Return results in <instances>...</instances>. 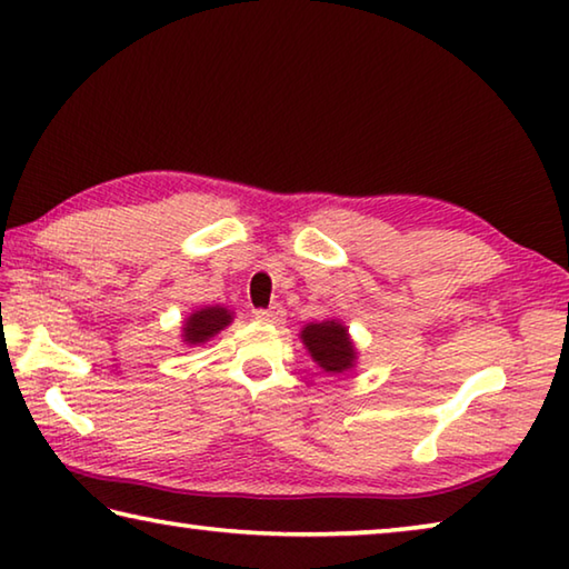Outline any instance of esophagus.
<instances>
[{"instance_id":"esophagus-1","label":"esophagus","mask_w":569,"mask_h":569,"mask_svg":"<svg viewBox=\"0 0 569 569\" xmlns=\"http://www.w3.org/2000/svg\"><path fill=\"white\" fill-rule=\"evenodd\" d=\"M254 320L257 322H264V325H279L284 320V307H269V310H257L254 312Z\"/></svg>"}]
</instances>
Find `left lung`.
<instances>
[{
  "label": "left lung",
  "mask_w": 569,
  "mask_h": 569,
  "mask_svg": "<svg viewBox=\"0 0 569 569\" xmlns=\"http://www.w3.org/2000/svg\"><path fill=\"white\" fill-rule=\"evenodd\" d=\"M300 340L312 360L330 375L350 372L357 367V347L340 320H322L302 327Z\"/></svg>",
  "instance_id": "obj_1"
}]
</instances>
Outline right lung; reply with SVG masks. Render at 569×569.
I'll list each match as a JSON object with an SVG mask.
<instances>
[{"label": "right lung", "instance_id": "1", "mask_svg": "<svg viewBox=\"0 0 569 569\" xmlns=\"http://www.w3.org/2000/svg\"><path fill=\"white\" fill-rule=\"evenodd\" d=\"M234 312L227 310L222 305H209V307H199V310L189 312L187 320L182 322V342L187 347H199L212 340L214 335H219L224 327L232 325Z\"/></svg>", "mask_w": 569, "mask_h": 569}]
</instances>
